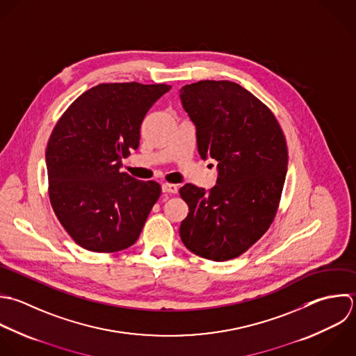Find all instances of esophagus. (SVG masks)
I'll use <instances>...</instances> for the list:
<instances>
[{"label": "esophagus", "instance_id": "34e87169", "mask_svg": "<svg viewBox=\"0 0 356 356\" xmlns=\"http://www.w3.org/2000/svg\"><path fill=\"white\" fill-rule=\"evenodd\" d=\"M179 190V187L176 184H170V183H163L162 184V191L166 194H176Z\"/></svg>", "mask_w": 356, "mask_h": 356}]
</instances>
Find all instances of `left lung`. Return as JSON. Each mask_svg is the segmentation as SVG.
Masks as SVG:
<instances>
[{"label":"left lung","instance_id":"obj_1","mask_svg":"<svg viewBox=\"0 0 356 356\" xmlns=\"http://www.w3.org/2000/svg\"><path fill=\"white\" fill-rule=\"evenodd\" d=\"M195 126L202 159L218 162L211 190L180 188L188 215L180 225L183 244L195 255L223 262L244 254L272 225L280 202L289 154L270 109L229 80H201L180 88Z\"/></svg>","mask_w":356,"mask_h":356}]
</instances>
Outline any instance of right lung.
Here are the masks:
<instances>
[{
	"instance_id": "1",
	"label": "right lung",
	"mask_w": 356,
	"mask_h": 356,
	"mask_svg": "<svg viewBox=\"0 0 356 356\" xmlns=\"http://www.w3.org/2000/svg\"><path fill=\"white\" fill-rule=\"evenodd\" d=\"M168 84L104 83L60 116L45 151L52 209L76 244L92 252L133 245L161 195L156 181L120 172L140 144L148 109Z\"/></svg>"
}]
</instances>
